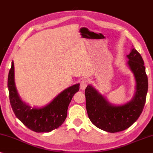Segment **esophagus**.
I'll return each mask as SVG.
<instances>
[{
  "mask_svg": "<svg viewBox=\"0 0 153 153\" xmlns=\"http://www.w3.org/2000/svg\"><path fill=\"white\" fill-rule=\"evenodd\" d=\"M88 79H86V78L82 79V80L80 82V89L85 90L87 85H88Z\"/></svg>",
  "mask_w": 153,
  "mask_h": 153,
  "instance_id": "esophagus-1",
  "label": "esophagus"
}]
</instances>
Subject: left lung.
Listing matches in <instances>:
<instances>
[{
  "instance_id": "8db88e82",
  "label": "left lung",
  "mask_w": 153,
  "mask_h": 153,
  "mask_svg": "<svg viewBox=\"0 0 153 153\" xmlns=\"http://www.w3.org/2000/svg\"><path fill=\"white\" fill-rule=\"evenodd\" d=\"M126 62L133 73L135 93L130 101L120 105L110 103L94 87L89 84L85 89L86 106L88 116L94 125L110 133L124 131L140 117L146 103L148 77L141 55L132 48Z\"/></svg>"
}]
</instances>
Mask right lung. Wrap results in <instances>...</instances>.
<instances>
[{
	"label": "right lung",
	"instance_id": "1",
	"mask_svg": "<svg viewBox=\"0 0 153 153\" xmlns=\"http://www.w3.org/2000/svg\"><path fill=\"white\" fill-rule=\"evenodd\" d=\"M7 86L10 103L16 117L28 129L37 133L50 132L64 123L68 106L74 94L79 89V83L74 84L60 92L46 105L32 108L19 96L15 84L13 61L9 72Z\"/></svg>",
	"mask_w": 153,
	"mask_h": 153
}]
</instances>
